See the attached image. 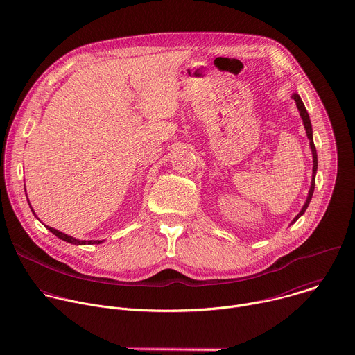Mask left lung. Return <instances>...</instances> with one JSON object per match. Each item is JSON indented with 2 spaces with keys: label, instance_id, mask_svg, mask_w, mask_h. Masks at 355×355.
Here are the masks:
<instances>
[{
  "label": "left lung",
  "instance_id": "8db88e82",
  "mask_svg": "<svg viewBox=\"0 0 355 355\" xmlns=\"http://www.w3.org/2000/svg\"><path fill=\"white\" fill-rule=\"evenodd\" d=\"M291 98H294V101H295V105H297V108H298V111H300V116H301L304 128H305V134H306V137H308V139H309V148H311V152H312V180H311V187H309V191H308L306 200H305L302 209L300 210V213L293 218V221L290 223V225L294 224V223L305 213V210H306V207H308V205H309V202H311V199H312V195H313V189H315V177H316V171H318V155H316V149H315V144H313V137H312L313 131H312V124H311L309 114H308V111H306V108H305V105H304V103H302L300 94L293 93V94H291Z\"/></svg>",
  "mask_w": 355,
  "mask_h": 355
}]
</instances>
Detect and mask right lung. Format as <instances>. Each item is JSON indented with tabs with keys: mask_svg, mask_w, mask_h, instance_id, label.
<instances>
[{
	"mask_svg": "<svg viewBox=\"0 0 355 355\" xmlns=\"http://www.w3.org/2000/svg\"><path fill=\"white\" fill-rule=\"evenodd\" d=\"M25 192H26V189H25ZM28 202H29V199H28ZM31 205V203H29ZM31 210L33 211V214L36 216V213H35V210H33V207L31 206ZM47 227V230L49 231H51L55 237H58L60 240H62V241H67V243H69V244H73V245H93V244H101L103 241H100V240H90V241H85V240H76V239H73V237H71V235H68V234H64V232H61V231H58V230H55V228H53V227H49V225H46Z\"/></svg>",
	"mask_w": 355,
	"mask_h": 355,
	"instance_id": "1",
	"label": "right lung"
}]
</instances>
